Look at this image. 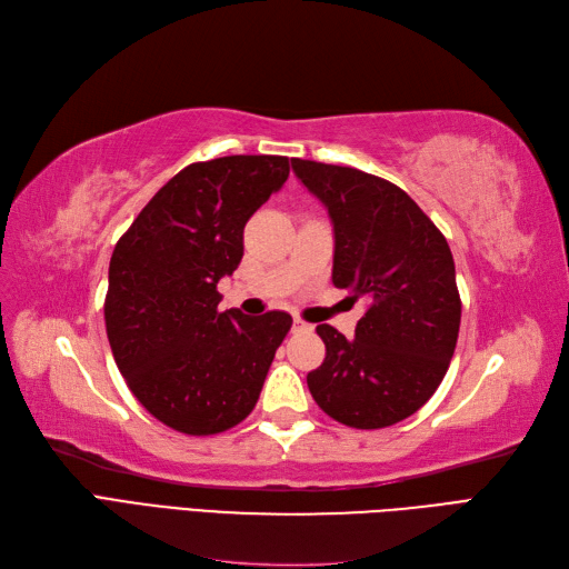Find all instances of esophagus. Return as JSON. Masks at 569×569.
Listing matches in <instances>:
<instances>
[{"label": "esophagus", "instance_id": "34e87169", "mask_svg": "<svg viewBox=\"0 0 569 569\" xmlns=\"http://www.w3.org/2000/svg\"><path fill=\"white\" fill-rule=\"evenodd\" d=\"M291 330H295V332H308V330H313V325L303 322L301 318H295V325H291Z\"/></svg>", "mask_w": 569, "mask_h": 569}]
</instances>
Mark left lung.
<instances>
[{
    "label": "left lung",
    "mask_w": 569,
    "mask_h": 569,
    "mask_svg": "<svg viewBox=\"0 0 569 569\" xmlns=\"http://www.w3.org/2000/svg\"><path fill=\"white\" fill-rule=\"evenodd\" d=\"M291 168L330 213L335 287L368 301L353 339L316 327L325 360L308 372V389L347 427L401 422L437 391L456 351L460 295L449 242L389 180L303 159Z\"/></svg>",
    "instance_id": "left-lung-1"
}]
</instances>
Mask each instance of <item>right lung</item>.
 Returning a JSON list of instances; mask_svg holds the SVG:
<instances>
[{"mask_svg": "<svg viewBox=\"0 0 569 569\" xmlns=\"http://www.w3.org/2000/svg\"><path fill=\"white\" fill-rule=\"evenodd\" d=\"M287 178V157L189 163L113 249L104 320L116 366L176 432L209 437L242 422L289 332L282 311H218V282L242 261L247 220Z\"/></svg>", "mask_w": 569, "mask_h": 569, "instance_id": "right-lung-1", "label": "right lung"}]
</instances>
